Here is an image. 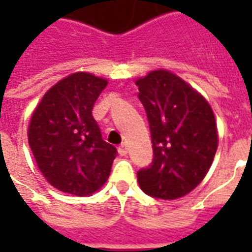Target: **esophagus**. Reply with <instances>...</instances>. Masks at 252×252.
<instances>
[{
  "mask_svg": "<svg viewBox=\"0 0 252 252\" xmlns=\"http://www.w3.org/2000/svg\"><path fill=\"white\" fill-rule=\"evenodd\" d=\"M119 154L120 155H126L128 154V147H126V143H121L120 146H119Z\"/></svg>",
  "mask_w": 252,
  "mask_h": 252,
  "instance_id": "34e87169",
  "label": "esophagus"
}]
</instances>
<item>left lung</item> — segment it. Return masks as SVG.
Here are the masks:
<instances>
[{
  "label": "left lung",
  "instance_id": "8db88e82",
  "mask_svg": "<svg viewBox=\"0 0 252 252\" xmlns=\"http://www.w3.org/2000/svg\"><path fill=\"white\" fill-rule=\"evenodd\" d=\"M147 115L153 162L137 171L144 193L160 200L188 194L204 180L217 150L216 120L206 99L164 70L136 81Z\"/></svg>",
  "mask_w": 252,
  "mask_h": 252
}]
</instances>
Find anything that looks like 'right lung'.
<instances>
[{
    "label": "right lung",
    "mask_w": 252,
    "mask_h": 252,
    "mask_svg": "<svg viewBox=\"0 0 252 252\" xmlns=\"http://www.w3.org/2000/svg\"><path fill=\"white\" fill-rule=\"evenodd\" d=\"M108 82L75 72L52 86L32 115L28 142L54 188L88 195L108 180L117 150L105 142L92 110Z\"/></svg>",
    "instance_id": "add662e5"
}]
</instances>
